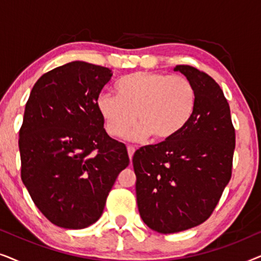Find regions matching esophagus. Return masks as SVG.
<instances>
[{"label": "esophagus", "instance_id": "obj_1", "mask_svg": "<svg viewBox=\"0 0 261 261\" xmlns=\"http://www.w3.org/2000/svg\"><path fill=\"white\" fill-rule=\"evenodd\" d=\"M127 151H128V155H129V159H130V162H132V158H133V154H134V152H135V148L133 147V146H128Z\"/></svg>", "mask_w": 261, "mask_h": 261}]
</instances>
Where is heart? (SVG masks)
I'll list each match as a JSON object with an SVG mask.
<instances>
[{
    "label": "heart",
    "instance_id": "1",
    "mask_svg": "<svg viewBox=\"0 0 261 261\" xmlns=\"http://www.w3.org/2000/svg\"><path fill=\"white\" fill-rule=\"evenodd\" d=\"M117 96L102 92L96 99L105 129L119 138L138 120L127 138L167 142L183 132L196 108V90L187 78L153 71H137L115 85Z\"/></svg>",
    "mask_w": 261,
    "mask_h": 261
}]
</instances>
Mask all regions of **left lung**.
<instances>
[{"label": "left lung", "instance_id": "left-lung-1", "mask_svg": "<svg viewBox=\"0 0 261 261\" xmlns=\"http://www.w3.org/2000/svg\"><path fill=\"white\" fill-rule=\"evenodd\" d=\"M196 90L190 122L167 142L133 155L138 209L147 227L162 234L204 222L229 183L235 148L230 109L220 85L189 65H177Z\"/></svg>", "mask_w": 261, "mask_h": 261}]
</instances>
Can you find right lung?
<instances>
[{
    "instance_id": "obj_1",
    "label": "right lung",
    "mask_w": 261,
    "mask_h": 261,
    "mask_svg": "<svg viewBox=\"0 0 261 261\" xmlns=\"http://www.w3.org/2000/svg\"><path fill=\"white\" fill-rule=\"evenodd\" d=\"M113 73L85 62L42 74L19 132L21 179L48 221L82 229L101 217L117 176L129 164L122 142L107 134L96 108Z\"/></svg>"
}]
</instances>
